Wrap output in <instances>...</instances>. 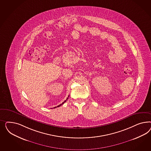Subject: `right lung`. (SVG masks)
I'll return each mask as SVG.
<instances>
[{"label":"right lung","mask_w":151,"mask_h":151,"mask_svg":"<svg viewBox=\"0 0 151 151\" xmlns=\"http://www.w3.org/2000/svg\"><path fill=\"white\" fill-rule=\"evenodd\" d=\"M68 98H67V99H66V100H68ZM66 100H65V101H64V102H63V103H62V104H60V105H59L58 106H57V107H54V109H55V108H56V107H60V106H61V105H63V104H64V103H65V102H66Z\"/></svg>","instance_id":"add662e5"}]
</instances>
